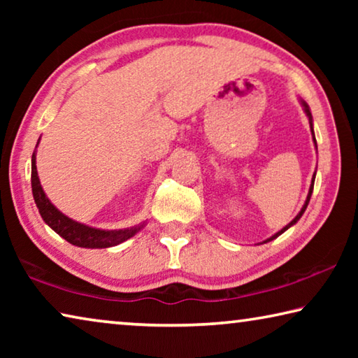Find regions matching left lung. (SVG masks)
Returning <instances> with one entry per match:
<instances>
[{"label":"left lung","mask_w":358,"mask_h":358,"mask_svg":"<svg viewBox=\"0 0 358 358\" xmlns=\"http://www.w3.org/2000/svg\"><path fill=\"white\" fill-rule=\"evenodd\" d=\"M301 104H303V108H305V112H306V115H308V118H310V126H311V134H313V141H314V145H316V137H314V131H313V117H311V112H310V107H308V104L305 101H301ZM317 147V145H316ZM314 178H316V173H314V177H313V181H311V186H310V192H308V197H306V202H305V205H303V208L300 210V213L296 215L292 221H290L286 227H282L280 232L278 234H275L273 237H270V238H266L264 243H266V241H271V240H275L276 237H280V235L282 234V232H286V230L290 227V226H294V224L300 220L301 217V215L305 213V210H306V207H308V203H310V199H311V194H313V187H314Z\"/></svg>","instance_id":"8db88e82"}]
</instances>
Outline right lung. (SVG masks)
I'll return each mask as SVG.
<instances>
[{"label":"right lung","instance_id":"obj_1","mask_svg":"<svg viewBox=\"0 0 358 358\" xmlns=\"http://www.w3.org/2000/svg\"><path fill=\"white\" fill-rule=\"evenodd\" d=\"M39 143V142H38ZM31 187L36 207L39 208L42 220L45 221L55 232L63 237L71 245L78 248H110L123 243L142 229V226H136L131 229H120V230H101L94 229L85 224L77 222L71 217L64 216L55 205L48 201L44 189H42L41 181L38 177V169H36V153L31 157Z\"/></svg>","mask_w":358,"mask_h":358}]
</instances>
